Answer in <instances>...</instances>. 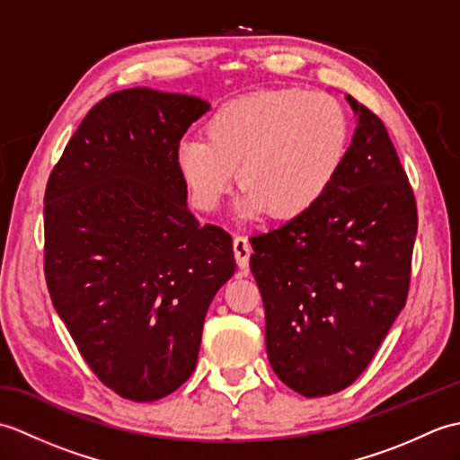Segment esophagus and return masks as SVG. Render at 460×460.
Instances as JSON below:
<instances>
[{
    "mask_svg": "<svg viewBox=\"0 0 460 460\" xmlns=\"http://www.w3.org/2000/svg\"><path fill=\"white\" fill-rule=\"evenodd\" d=\"M233 252H235V261H237L239 269H247L251 252H252L249 239L243 237V235H237L235 239H233Z\"/></svg>",
    "mask_w": 460,
    "mask_h": 460,
    "instance_id": "34e87169",
    "label": "esophagus"
}]
</instances>
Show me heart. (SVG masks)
Masks as SVG:
<instances>
[{
  "label": "heart",
  "mask_w": 460,
  "mask_h": 460,
  "mask_svg": "<svg viewBox=\"0 0 460 460\" xmlns=\"http://www.w3.org/2000/svg\"><path fill=\"white\" fill-rule=\"evenodd\" d=\"M208 138H185L175 165L199 211H213L233 183L243 219H290L310 209L336 180L348 150V120L326 93H257L221 104Z\"/></svg>",
  "instance_id": "1"
}]
</instances>
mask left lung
Wrapping results in <instances>:
<instances>
[{"label":"left lung","mask_w":460,"mask_h":460,"mask_svg":"<svg viewBox=\"0 0 460 460\" xmlns=\"http://www.w3.org/2000/svg\"><path fill=\"white\" fill-rule=\"evenodd\" d=\"M356 130L326 193L251 239L267 356L305 397L354 384L405 306L417 235L413 190L384 122L356 99Z\"/></svg>","instance_id":"obj_1"}]
</instances>
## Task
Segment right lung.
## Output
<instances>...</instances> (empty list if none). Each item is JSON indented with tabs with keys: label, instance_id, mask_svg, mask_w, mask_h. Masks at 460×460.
I'll list each match as a JSON object with an SVG mask.
<instances>
[{
	"label": "right lung",
	"instance_id": "obj_1",
	"mask_svg": "<svg viewBox=\"0 0 460 460\" xmlns=\"http://www.w3.org/2000/svg\"><path fill=\"white\" fill-rule=\"evenodd\" d=\"M209 102L146 86L84 116L45 191V277L86 364L130 402L175 392L198 364L217 290L235 272L233 239L188 209L175 165Z\"/></svg>",
	"mask_w": 460,
	"mask_h": 460
}]
</instances>
